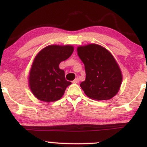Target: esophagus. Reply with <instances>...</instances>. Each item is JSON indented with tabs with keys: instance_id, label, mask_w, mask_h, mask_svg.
Wrapping results in <instances>:
<instances>
[{
	"instance_id": "obj_1",
	"label": "esophagus",
	"mask_w": 147,
	"mask_h": 147,
	"mask_svg": "<svg viewBox=\"0 0 147 147\" xmlns=\"http://www.w3.org/2000/svg\"><path fill=\"white\" fill-rule=\"evenodd\" d=\"M79 82H80V80H79V79H78V78H76V79L72 81V82L75 83V84H77V83H79Z\"/></svg>"
}]
</instances>
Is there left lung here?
<instances>
[{
    "label": "left lung",
    "mask_w": 147,
    "mask_h": 147,
    "mask_svg": "<svg viewBox=\"0 0 147 147\" xmlns=\"http://www.w3.org/2000/svg\"><path fill=\"white\" fill-rule=\"evenodd\" d=\"M77 51L85 69V80L80 84L84 94L96 100L115 97L120 89L122 74L112 53L97 44L79 46Z\"/></svg>",
    "instance_id": "left-lung-1"
}]
</instances>
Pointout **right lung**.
I'll use <instances>...</instances> for the list:
<instances>
[{"instance_id": "1", "label": "right lung", "mask_w": 147, "mask_h": 147, "mask_svg": "<svg viewBox=\"0 0 147 147\" xmlns=\"http://www.w3.org/2000/svg\"><path fill=\"white\" fill-rule=\"evenodd\" d=\"M73 51L74 47L70 45H50L37 54L30 70L28 84L38 100L55 102L63 97L71 82L65 80V71L59 65L69 58Z\"/></svg>"}]
</instances>
